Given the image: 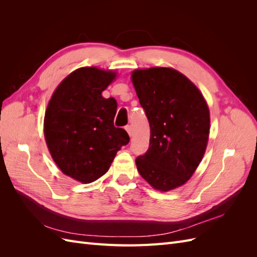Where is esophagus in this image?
I'll return each instance as SVG.
<instances>
[{
    "mask_svg": "<svg viewBox=\"0 0 257 257\" xmlns=\"http://www.w3.org/2000/svg\"><path fill=\"white\" fill-rule=\"evenodd\" d=\"M125 130H126V132L128 133V135L131 136V135H132V126H131V125H126V126H125Z\"/></svg>",
    "mask_w": 257,
    "mask_h": 257,
    "instance_id": "34e87169",
    "label": "esophagus"
}]
</instances>
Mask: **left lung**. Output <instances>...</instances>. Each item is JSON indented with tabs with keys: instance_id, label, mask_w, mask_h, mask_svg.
Instances as JSON below:
<instances>
[{
	"instance_id": "1",
	"label": "left lung",
	"mask_w": 257,
	"mask_h": 257,
	"mask_svg": "<svg viewBox=\"0 0 257 257\" xmlns=\"http://www.w3.org/2000/svg\"><path fill=\"white\" fill-rule=\"evenodd\" d=\"M132 81L150 124L149 149L136 159L138 173L155 190L176 189L205 154L208 105L196 85L174 68L136 69Z\"/></svg>"
}]
</instances>
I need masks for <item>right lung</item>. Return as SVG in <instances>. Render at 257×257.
Listing matches in <instances>:
<instances>
[{
    "mask_svg": "<svg viewBox=\"0 0 257 257\" xmlns=\"http://www.w3.org/2000/svg\"><path fill=\"white\" fill-rule=\"evenodd\" d=\"M114 78L115 73L97 67L76 69L59 84L45 113V139L53 161L82 183L105 175L130 142L126 131L113 125L116 100L102 95Z\"/></svg>",
    "mask_w": 257,
    "mask_h": 257,
    "instance_id": "obj_1",
    "label": "right lung"
}]
</instances>
